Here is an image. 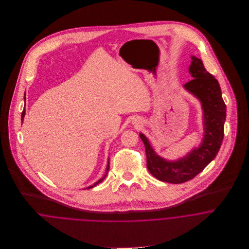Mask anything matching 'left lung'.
Masks as SVG:
<instances>
[{
    "mask_svg": "<svg viewBox=\"0 0 249 249\" xmlns=\"http://www.w3.org/2000/svg\"><path fill=\"white\" fill-rule=\"evenodd\" d=\"M189 72L193 79L184 88L196 97L203 110L204 137L198 147L176 161H168L154 151L148 139L140 133L146 154L149 173L160 181L180 184L197 176L216 156L224 135L226 106L218 81L206 71L201 59L192 56Z\"/></svg>",
    "mask_w": 249,
    "mask_h": 249,
    "instance_id": "left-lung-1",
    "label": "left lung"
}]
</instances>
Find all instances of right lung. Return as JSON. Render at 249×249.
<instances>
[{
  "label": "right lung",
  "mask_w": 249,
  "mask_h": 249,
  "mask_svg": "<svg viewBox=\"0 0 249 249\" xmlns=\"http://www.w3.org/2000/svg\"><path fill=\"white\" fill-rule=\"evenodd\" d=\"M24 100H25V102H26V93H25V95H24ZM25 114H26V109H24L23 110V112H22V122H23V119H24V116H25ZM108 170H109V159H108V164H107V173H106V175L104 176V178H101L98 182H96L94 185H92V186H89V187H87V189H91V188H93V187H95V186H97L99 183H101L105 178H107V173H108Z\"/></svg>",
  "instance_id": "right-lung-1"
}]
</instances>
